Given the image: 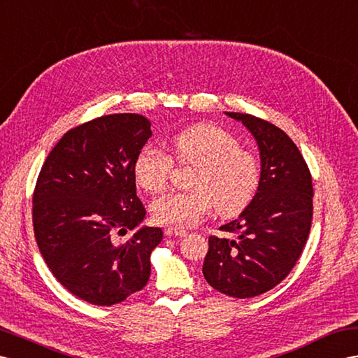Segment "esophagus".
<instances>
[{"label":"esophagus","mask_w":358,"mask_h":358,"mask_svg":"<svg viewBox=\"0 0 358 358\" xmlns=\"http://www.w3.org/2000/svg\"><path fill=\"white\" fill-rule=\"evenodd\" d=\"M164 234L168 237H185L187 234L186 230H182V228L178 227H168L166 230H164Z\"/></svg>","instance_id":"esophagus-1"}]
</instances>
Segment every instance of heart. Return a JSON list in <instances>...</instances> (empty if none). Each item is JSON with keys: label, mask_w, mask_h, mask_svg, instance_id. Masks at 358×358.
<instances>
[{"label": "heart", "mask_w": 358, "mask_h": 358, "mask_svg": "<svg viewBox=\"0 0 358 358\" xmlns=\"http://www.w3.org/2000/svg\"><path fill=\"white\" fill-rule=\"evenodd\" d=\"M172 157L194 164L187 190H172L154 201L155 221L190 227L215 210L224 217L241 215L257 195L260 166L254 155L241 148L239 141L224 128L198 124L176 134L169 142ZM173 163L171 155L145 146L134 160V178L150 194L166 187Z\"/></svg>", "instance_id": "heart-1"}]
</instances>
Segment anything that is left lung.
Instances as JSON below:
<instances>
[{"label":"left lung","mask_w":358,"mask_h":358,"mask_svg":"<svg viewBox=\"0 0 358 358\" xmlns=\"http://www.w3.org/2000/svg\"><path fill=\"white\" fill-rule=\"evenodd\" d=\"M227 115L257 141L262 180L239 219L219 228L237 239L208 237L203 273L224 295L254 298L280 284L301 257L313 219V185L298 146L281 128L248 113Z\"/></svg>","instance_id":"obj_1"}]
</instances>
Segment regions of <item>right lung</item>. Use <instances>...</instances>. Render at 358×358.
<instances>
[{
	"mask_svg": "<svg viewBox=\"0 0 358 358\" xmlns=\"http://www.w3.org/2000/svg\"><path fill=\"white\" fill-rule=\"evenodd\" d=\"M142 115L92 119L63 134L33 192L39 251L63 287L94 306H113L150 280L160 228L139 225L146 210L136 195L134 160L151 137Z\"/></svg>",
	"mask_w": 358,
	"mask_h": 358,
	"instance_id": "1",
	"label": "right lung"
}]
</instances>
